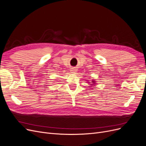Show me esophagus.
I'll use <instances>...</instances> for the list:
<instances>
[{
  "label": "esophagus",
  "mask_w": 146,
  "mask_h": 146,
  "mask_svg": "<svg viewBox=\"0 0 146 146\" xmlns=\"http://www.w3.org/2000/svg\"><path fill=\"white\" fill-rule=\"evenodd\" d=\"M77 69L76 68H72L71 69V71L72 72V73H74V74H75L77 72Z\"/></svg>",
  "instance_id": "esophagus-1"
}]
</instances>
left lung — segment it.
Returning <instances> with one entry per match:
<instances>
[{
    "label": "left lung",
    "instance_id": "left-lung-1",
    "mask_svg": "<svg viewBox=\"0 0 146 146\" xmlns=\"http://www.w3.org/2000/svg\"><path fill=\"white\" fill-rule=\"evenodd\" d=\"M93 82H94V81H93Z\"/></svg>",
    "mask_w": 146,
    "mask_h": 146
}]
</instances>
